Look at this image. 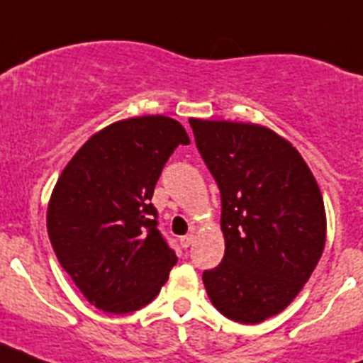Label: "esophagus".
Wrapping results in <instances>:
<instances>
[{"label": "esophagus", "instance_id": "obj_1", "mask_svg": "<svg viewBox=\"0 0 363 363\" xmlns=\"http://www.w3.org/2000/svg\"><path fill=\"white\" fill-rule=\"evenodd\" d=\"M179 243H182L184 249L191 247L192 243H194V234H185V236H182V238H179Z\"/></svg>", "mask_w": 363, "mask_h": 363}]
</instances>
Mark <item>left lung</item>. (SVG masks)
I'll return each instance as SVG.
<instances>
[{
	"label": "left lung",
	"instance_id": "obj_1",
	"mask_svg": "<svg viewBox=\"0 0 363 363\" xmlns=\"http://www.w3.org/2000/svg\"><path fill=\"white\" fill-rule=\"evenodd\" d=\"M221 196L225 255L203 271L213 306L240 323L281 313L325 245L322 192L307 163L267 127L189 120Z\"/></svg>",
	"mask_w": 363,
	"mask_h": 363
}]
</instances>
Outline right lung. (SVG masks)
Masks as SVG:
<instances>
[{
  "label": "right lung",
  "mask_w": 363,
  "mask_h": 363,
  "mask_svg": "<svg viewBox=\"0 0 363 363\" xmlns=\"http://www.w3.org/2000/svg\"><path fill=\"white\" fill-rule=\"evenodd\" d=\"M178 145H189V136L171 118L116 121L74 154L54 187L47 211L54 252L83 296L105 313L142 309L178 262L150 203Z\"/></svg>",
  "instance_id": "add662e5"
}]
</instances>
